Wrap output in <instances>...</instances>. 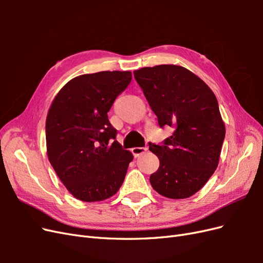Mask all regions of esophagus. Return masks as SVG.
Listing matches in <instances>:
<instances>
[{"label": "esophagus", "instance_id": "esophagus-1", "mask_svg": "<svg viewBox=\"0 0 263 263\" xmlns=\"http://www.w3.org/2000/svg\"><path fill=\"white\" fill-rule=\"evenodd\" d=\"M147 150H148L147 147H135V148L132 149V153H133L134 157H138L142 154H145Z\"/></svg>", "mask_w": 263, "mask_h": 263}]
</instances>
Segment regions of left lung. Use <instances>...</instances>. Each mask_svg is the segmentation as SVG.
I'll use <instances>...</instances> for the list:
<instances>
[{"label": "left lung", "mask_w": 263, "mask_h": 263, "mask_svg": "<svg viewBox=\"0 0 263 263\" xmlns=\"http://www.w3.org/2000/svg\"><path fill=\"white\" fill-rule=\"evenodd\" d=\"M159 126L173 127L161 145L149 142L159 158L150 183L173 200L200 191L216 170L225 138L217 99L200 78L181 66L160 65L134 71Z\"/></svg>", "instance_id": "8db88e82"}]
</instances>
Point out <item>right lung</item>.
Returning <instances> with one entry per match:
<instances>
[{"instance_id":"obj_1","label":"right lung","mask_w":263,"mask_h":263,"mask_svg":"<svg viewBox=\"0 0 263 263\" xmlns=\"http://www.w3.org/2000/svg\"><path fill=\"white\" fill-rule=\"evenodd\" d=\"M130 81L129 71L76 77L55 95L48 110L47 155L78 200L104 201L123 184L134 157L116 140L107 113Z\"/></svg>"}]
</instances>
